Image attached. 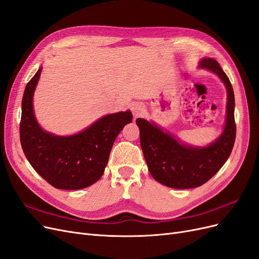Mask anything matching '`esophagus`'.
Returning a JSON list of instances; mask_svg holds the SVG:
<instances>
[{
	"label": "esophagus",
	"instance_id": "obj_1",
	"mask_svg": "<svg viewBox=\"0 0 259 259\" xmlns=\"http://www.w3.org/2000/svg\"><path fill=\"white\" fill-rule=\"evenodd\" d=\"M130 109L134 115V118H138L144 112V108H142L141 104L139 103H133L130 105Z\"/></svg>",
	"mask_w": 259,
	"mask_h": 259
}]
</instances>
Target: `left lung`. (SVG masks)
<instances>
[{"mask_svg":"<svg viewBox=\"0 0 259 259\" xmlns=\"http://www.w3.org/2000/svg\"><path fill=\"white\" fill-rule=\"evenodd\" d=\"M199 68L215 74L227 91L226 119L221 135L208 146H191L153 122L137 119L140 145L150 174L160 184L172 189H194L209 181L226 163L236 139L235 95L227 75L217 60L202 58Z\"/></svg>","mask_w":259,"mask_h":259,"instance_id":"left-lung-1","label":"left lung"}]
</instances>
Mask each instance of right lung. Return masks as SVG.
Instances as JSON below:
<instances>
[{
  "instance_id": "1",
  "label": "right lung",
  "mask_w": 259,
  "mask_h": 259,
  "mask_svg": "<svg viewBox=\"0 0 259 259\" xmlns=\"http://www.w3.org/2000/svg\"><path fill=\"white\" fill-rule=\"evenodd\" d=\"M40 74L41 66L23 93L20 142L24 155L34 170L56 189H84L101 179L115 138L133 120L132 112L104 115L74 135L58 136L46 132L35 118L33 107Z\"/></svg>"
}]
</instances>
